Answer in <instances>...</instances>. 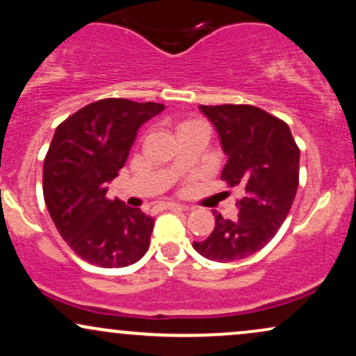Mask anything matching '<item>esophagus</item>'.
Returning <instances> with one entry per match:
<instances>
[{"instance_id":"34e87169","label":"esophagus","mask_w":356,"mask_h":356,"mask_svg":"<svg viewBox=\"0 0 356 356\" xmlns=\"http://www.w3.org/2000/svg\"><path fill=\"white\" fill-rule=\"evenodd\" d=\"M164 209H169V211H187L186 206H182V204H177V202H167L164 206Z\"/></svg>"}]
</instances>
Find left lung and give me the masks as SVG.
<instances>
[{"mask_svg":"<svg viewBox=\"0 0 356 356\" xmlns=\"http://www.w3.org/2000/svg\"><path fill=\"white\" fill-rule=\"evenodd\" d=\"M199 108L227 155L220 179L243 187L244 197L236 204L238 219L216 212L214 231L192 246L207 259L231 263L263 249L284 222L300 181V149L283 120L252 105Z\"/></svg>","mask_w":356,"mask_h":356,"instance_id":"obj_1","label":"left lung"}]
</instances>
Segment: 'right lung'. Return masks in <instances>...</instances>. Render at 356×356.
Returning <instances> with one entry per match:
<instances>
[{
	"instance_id": "1",
	"label": "right lung",
	"mask_w": 356,
	"mask_h": 356,
	"mask_svg": "<svg viewBox=\"0 0 356 356\" xmlns=\"http://www.w3.org/2000/svg\"><path fill=\"white\" fill-rule=\"evenodd\" d=\"M162 104L104 99L56 127L43 164V197L60 236L75 254L100 268L137 263L149 249L154 219L110 201L107 184L118 175L149 118Z\"/></svg>"
}]
</instances>
